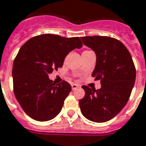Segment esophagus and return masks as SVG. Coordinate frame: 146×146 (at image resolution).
Here are the masks:
<instances>
[{"mask_svg": "<svg viewBox=\"0 0 146 146\" xmlns=\"http://www.w3.org/2000/svg\"><path fill=\"white\" fill-rule=\"evenodd\" d=\"M78 87H79V86L77 85V84H72V90H73L77 89Z\"/></svg>", "mask_w": 146, "mask_h": 146, "instance_id": "34e87169", "label": "esophagus"}]
</instances>
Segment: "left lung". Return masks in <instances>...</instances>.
Masks as SVG:
<instances>
[{"mask_svg": "<svg viewBox=\"0 0 146 146\" xmlns=\"http://www.w3.org/2000/svg\"><path fill=\"white\" fill-rule=\"evenodd\" d=\"M81 40L96 54L91 76L100 80L101 87L95 90L83 86L85 96L79 100V105L87 119L106 122L128 102L135 81V67L130 52L119 40L107 36H87Z\"/></svg>", "mask_w": 146, "mask_h": 146, "instance_id": "left-lung-1", "label": "left lung"}]
</instances>
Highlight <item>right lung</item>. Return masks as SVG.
Returning a JSON list of instances; mask_svg holds the SVG:
<instances>
[{
	"mask_svg": "<svg viewBox=\"0 0 146 146\" xmlns=\"http://www.w3.org/2000/svg\"><path fill=\"white\" fill-rule=\"evenodd\" d=\"M83 46L79 37L45 34L28 40L13 64L14 93L29 117L46 121L56 117L71 91L66 81L56 84L48 74L61 68L66 56Z\"/></svg>",
	"mask_w": 146,
	"mask_h": 146,
	"instance_id": "obj_1",
	"label": "right lung"
}]
</instances>
